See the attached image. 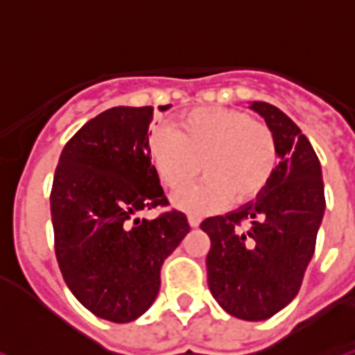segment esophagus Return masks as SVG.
Here are the masks:
<instances>
[{
    "label": "esophagus",
    "mask_w": 355,
    "mask_h": 355,
    "mask_svg": "<svg viewBox=\"0 0 355 355\" xmlns=\"http://www.w3.org/2000/svg\"><path fill=\"white\" fill-rule=\"evenodd\" d=\"M188 223H190V227H200L202 219L198 215H188Z\"/></svg>",
    "instance_id": "esophagus-1"
}]
</instances>
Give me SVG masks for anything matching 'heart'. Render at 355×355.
I'll use <instances>...</instances> for the list:
<instances>
[{"label":"heart","instance_id":"obj_1","mask_svg":"<svg viewBox=\"0 0 355 355\" xmlns=\"http://www.w3.org/2000/svg\"><path fill=\"white\" fill-rule=\"evenodd\" d=\"M148 159L161 184L178 192L200 169V184L175 198L186 211H213L230 200L244 203L265 190L277 169L271 128L227 107H200L178 119L175 132L157 130L148 138Z\"/></svg>","mask_w":355,"mask_h":355}]
</instances>
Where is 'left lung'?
Wrapping results in <instances>:
<instances>
[{
    "label": "left lung",
    "mask_w": 355,
    "mask_h": 355,
    "mask_svg": "<svg viewBox=\"0 0 355 355\" xmlns=\"http://www.w3.org/2000/svg\"><path fill=\"white\" fill-rule=\"evenodd\" d=\"M271 128L279 165L265 190L234 211L200 225L211 240L207 284L227 313L265 321L296 298L324 215L321 163L296 123L265 101H250Z\"/></svg>",
    "instance_id": "obj_1"
}]
</instances>
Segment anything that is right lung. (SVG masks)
<instances>
[{"instance_id":"add662e5","label":"right lung","mask_w":355,"mask_h":355,"mask_svg":"<svg viewBox=\"0 0 355 355\" xmlns=\"http://www.w3.org/2000/svg\"><path fill=\"white\" fill-rule=\"evenodd\" d=\"M152 119L150 105H119L88 121L63 148L49 198L67 286L88 311L113 323H130L152 307L161 265L190 232L175 209L136 217L167 205L148 159Z\"/></svg>"}]
</instances>
